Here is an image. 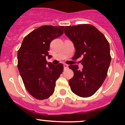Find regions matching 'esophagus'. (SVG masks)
<instances>
[{"label": "esophagus", "mask_w": 125, "mask_h": 125, "mask_svg": "<svg viewBox=\"0 0 125 125\" xmlns=\"http://www.w3.org/2000/svg\"><path fill=\"white\" fill-rule=\"evenodd\" d=\"M63 67H64V69H66V68H68V65H66V64H64Z\"/></svg>", "instance_id": "esophagus-1"}]
</instances>
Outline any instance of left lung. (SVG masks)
I'll return each instance as SVG.
<instances>
[{"instance_id":"8db88e82","label":"left lung","mask_w":125,"mask_h":125,"mask_svg":"<svg viewBox=\"0 0 125 125\" xmlns=\"http://www.w3.org/2000/svg\"><path fill=\"white\" fill-rule=\"evenodd\" d=\"M65 34L75 48L74 57L82 58L83 68L70 65L74 76L69 80L72 91L82 97H88L102 86L107 75L111 57L110 47L104 35L89 24L65 27Z\"/></svg>"}]
</instances>
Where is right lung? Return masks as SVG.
I'll return each mask as SVG.
<instances>
[{
    "mask_svg": "<svg viewBox=\"0 0 125 125\" xmlns=\"http://www.w3.org/2000/svg\"><path fill=\"white\" fill-rule=\"evenodd\" d=\"M63 26L44 25L23 39L17 52V67L26 90L33 97L43 100L54 93L55 82L63 70L62 63H48L50 45L63 34Z\"/></svg>",
    "mask_w": 125,
    "mask_h": 125,
    "instance_id": "right-lung-1",
    "label": "right lung"
}]
</instances>
